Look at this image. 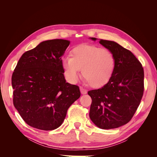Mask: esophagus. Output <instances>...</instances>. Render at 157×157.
<instances>
[{
	"label": "esophagus",
	"instance_id": "1",
	"mask_svg": "<svg viewBox=\"0 0 157 157\" xmlns=\"http://www.w3.org/2000/svg\"><path fill=\"white\" fill-rule=\"evenodd\" d=\"M80 92H81L82 94H87V90L86 89L83 88L82 87H80Z\"/></svg>",
	"mask_w": 157,
	"mask_h": 157
}]
</instances>
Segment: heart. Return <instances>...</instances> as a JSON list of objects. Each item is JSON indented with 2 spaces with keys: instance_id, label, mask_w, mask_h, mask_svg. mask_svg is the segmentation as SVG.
<instances>
[{
  "instance_id": "1",
  "label": "heart",
  "mask_w": 157,
  "mask_h": 157,
  "mask_svg": "<svg viewBox=\"0 0 157 157\" xmlns=\"http://www.w3.org/2000/svg\"><path fill=\"white\" fill-rule=\"evenodd\" d=\"M63 74L71 84L77 82L82 74L92 87L105 85L112 78L116 68V59L112 52L101 47L80 44L70 52V57L61 60Z\"/></svg>"
}]
</instances>
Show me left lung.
I'll list each match as a JSON object with an SVG mask.
<instances>
[{
    "label": "left lung",
    "mask_w": 157,
    "mask_h": 157,
    "mask_svg": "<svg viewBox=\"0 0 157 157\" xmlns=\"http://www.w3.org/2000/svg\"><path fill=\"white\" fill-rule=\"evenodd\" d=\"M99 43L115 56L116 68L105 85L88 91L92 98L89 116L98 128L108 130L127 124L134 116L144 94V71L130 50L114 41L100 39Z\"/></svg>",
    "instance_id": "obj_1"
}]
</instances>
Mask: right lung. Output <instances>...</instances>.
Wrapping results in <instances>:
<instances>
[{
	"label": "right lung",
	"mask_w": 157,
	"mask_h": 157,
	"mask_svg": "<svg viewBox=\"0 0 157 157\" xmlns=\"http://www.w3.org/2000/svg\"><path fill=\"white\" fill-rule=\"evenodd\" d=\"M70 44L63 39L40 42L19 59L12 77L13 105L28 125L42 130L59 127L69 107L80 96L66 82L61 56Z\"/></svg>",
	"instance_id": "1"
}]
</instances>
